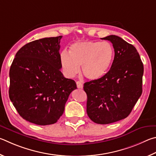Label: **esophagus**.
<instances>
[{"label":"esophagus","mask_w":156,"mask_h":156,"mask_svg":"<svg viewBox=\"0 0 156 156\" xmlns=\"http://www.w3.org/2000/svg\"><path fill=\"white\" fill-rule=\"evenodd\" d=\"M76 86L78 88H83V83L81 81H76Z\"/></svg>","instance_id":"obj_1"}]
</instances>
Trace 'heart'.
I'll use <instances>...</instances> for the list:
<instances>
[{
	"instance_id": "1",
	"label": "heart",
	"mask_w": 156,
	"mask_h": 156,
	"mask_svg": "<svg viewBox=\"0 0 156 156\" xmlns=\"http://www.w3.org/2000/svg\"><path fill=\"white\" fill-rule=\"evenodd\" d=\"M115 51L108 42H81L70 46L69 53L60 55V63L64 73L74 76L80 70L87 79L99 80L107 75L114 61Z\"/></svg>"
}]
</instances>
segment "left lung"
Masks as SVG:
<instances>
[{"mask_svg": "<svg viewBox=\"0 0 156 156\" xmlns=\"http://www.w3.org/2000/svg\"><path fill=\"white\" fill-rule=\"evenodd\" d=\"M115 51L110 70L99 80L86 82L88 116L97 124H110L129 116L142 94L143 64L136 48L121 37L102 38Z\"/></svg>", "mask_w": 156, "mask_h": 156, "instance_id": "obj_1", "label": "left lung"}]
</instances>
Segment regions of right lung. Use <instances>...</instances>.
I'll list each match as a JSON object with an SVG mask.
<instances>
[{
  "label": "right lung",
  "mask_w": 156,
  "mask_h": 156,
  "mask_svg": "<svg viewBox=\"0 0 156 156\" xmlns=\"http://www.w3.org/2000/svg\"><path fill=\"white\" fill-rule=\"evenodd\" d=\"M62 37L27 44L16 53L10 67V100L22 118L32 123H55L71 92L76 89L75 81L60 70Z\"/></svg>",
  "instance_id": "right-lung-1"
}]
</instances>
